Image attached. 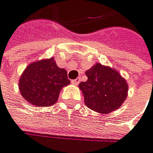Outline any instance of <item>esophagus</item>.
<instances>
[{"label": "esophagus", "mask_w": 153, "mask_h": 153, "mask_svg": "<svg viewBox=\"0 0 153 153\" xmlns=\"http://www.w3.org/2000/svg\"><path fill=\"white\" fill-rule=\"evenodd\" d=\"M79 83H80V80L79 79H75V80H72L71 81V84L74 85H78Z\"/></svg>", "instance_id": "34e87169"}]
</instances>
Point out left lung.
Masks as SVG:
<instances>
[{
  "instance_id": "obj_1",
  "label": "left lung",
  "mask_w": 153,
  "mask_h": 153,
  "mask_svg": "<svg viewBox=\"0 0 153 153\" xmlns=\"http://www.w3.org/2000/svg\"><path fill=\"white\" fill-rule=\"evenodd\" d=\"M85 74L87 81L80 83L79 88L88 108L109 114L120 107L128 96V84L117 70L96 63Z\"/></svg>"
}]
</instances>
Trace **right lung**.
<instances>
[{
    "mask_svg": "<svg viewBox=\"0 0 153 153\" xmlns=\"http://www.w3.org/2000/svg\"><path fill=\"white\" fill-rule=\"evenodd\" d=\"M70 84L67 70L58 68L53 57L29 64L19 80L21 96L32 105H53L63 87Z\"/></svg>",
    "mask_w": 153,
    "mask_h": 153,
    "instance_id": "obj_1",
    "label": "right lung"
}]
</instances>
